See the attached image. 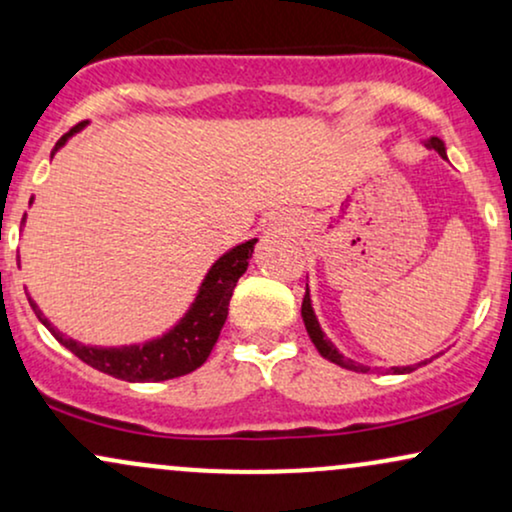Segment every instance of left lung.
<instances>
[{"mask_svg": "<svg viewBox=\"0 0 512 512\" xmlns=\"http://www.w3.org/2000/svg\"><path fill=\"white\" fill-rule=\"evenodd\" d=\"M427 145L432 147V150L439 152V155H441L443 159H446V147H443V143H441L439 138H429ZM300 312H303L305 329H307V334H310L312 343H315V348L319 350V355L326 357V360H329V362H334V365H341V367H346V369H353V372H369L367 367L357 365V362L348 360V357H343L334 346H331L329 338H324L322 329H319V322H317L315 312H312L310 293H307V288H305V298H303V310H300ZM420 365H424V362H420ZM420 365H415V367H420ZM415 367H391V372H393V374H408V372H415Z\"/></svg>", "mask_w": 512, "mask_h": 512, "instance_id": "8db88e82", "label": "left lung"}]
</instances>
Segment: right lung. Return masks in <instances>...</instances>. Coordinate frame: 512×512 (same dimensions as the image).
Instances as JSON below:
<instances>
[{"mask_svg":"<svg viewBox=\"0 0 512 512\" xmlns=\"http://www.w3.org/2000/svg\"><path fill=\"white\" fill-rule=\"evenodd\" d=\"M83 123L73 126L69 133L61 135L59 143L54 150H59L66 143V138ZM257 240L252 238L248 243L236 245L231 252H226L221 260H217L212 269H209L207 279L202 281L197 300L190 307V312L171 329L169 334L159 338V341H150L145 346H128V348H88L80 343L66 338L61 331L54 329L52 324L42 317L40 307L28 298L30 307L38 315L42 324L52 331L61 346H66L73 355L80 357L85 365L100 369V372L109 374V377L123 379V381H166L174 377H183L197 369L212 353L214 343L221 334V326L229 315V300L233 295V288L240 276L248 269V260L252 257V248Z\"/></svg>","mask_w":512,"mask_h":512,"instance_id":"add662e5","label":"right lung"}]
</instances>
